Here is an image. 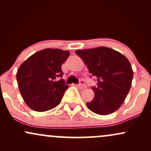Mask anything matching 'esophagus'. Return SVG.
Instances as JSON below:
<instances>
[{
	"label": "esophagus",
	"mask_w": 151,
	"mask_h": 151,
	"mask_svg": "<svg viewBox=\"0 0 151 151\" xmlns=\"http://www.w3.org/2000/svg\"><path fill=\"white\" fill-rule=\"evenodd\" d=\"M77 86H78V87L80 88V89H84L86 88V84L83 80L79 81V83L77 84Z\"/></svg>",
	"instance_id": "obj_1"
}]
</instances>
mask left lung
I'll return each instance as SVG.
<instances>
[{
  "instance_id": "1",
  "label": "left lung",
  "mask_w": 151,
  "mask_h": 151,
  "mask_svg": "<svg viewBox=\"0 0 151 151\" xmlns=\"http://www.w3.org/2000/svg\"><path fill=\"white\" fill-rule=\"evenodd\" d=\"M87 65L91 77L94 98L86 102L88 109L99 115H108L119 109L131 89L133 72L124 55L106 47L75 51Z\"/></svg>"
}]
</instances>
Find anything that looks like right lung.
Here are the masks:
<instances>
[{
  "label": "right lung",
  "mask_w": 151,
  "mask_h": 151,
  "mask_svg": "<svg viewBox=\"0 0 151 151\" xmlns=\"http://www.w3.org/2000/svg\"><path fill=\"white\" fill-rule=\"evenodd\" d=\"M69 51L45 49L33 54L18 68L16 78L20 92L32 110L45 111L60 104L68 85L62 78V65Z\"/></svg>",
  "instance_id": "right-lung-1"
}]
</instances>
